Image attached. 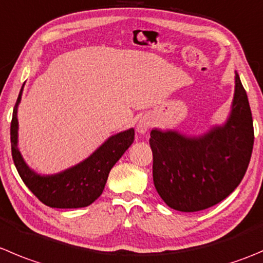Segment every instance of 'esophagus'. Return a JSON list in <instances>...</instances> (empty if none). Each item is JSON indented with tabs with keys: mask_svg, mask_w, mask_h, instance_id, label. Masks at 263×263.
Returning <instances> with one entry per match:
<instances>
[{
	"mask_svg": "<svg viewBox=\"0 0 263 263\" xmlns=\"http://www.w3.org/2000/svg\"><path fill=\"white\" fill-rule=\"evenodd\" d=\"M150 126H152V121H150L149 117H142V118H140L139 122H137L136 131L139 132V134L145 135L149 131Z\"/></svg>",
	"mask_w": 263,
	"mask_h": 263,
	"instance_id": "34e87169",
	"label": "esophagus"
}]
</instances>
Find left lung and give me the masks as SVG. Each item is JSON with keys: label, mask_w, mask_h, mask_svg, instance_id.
<instances>
[{"label": "left lung", "mask_w": 263, "mask_h": 263, "mask_svg": "<svg viewBox=\"0 0 263 263\" xmlns=\"http://www.w3.org/2000/svg\"><path fill=\"white\" fill-rule=\"evenodd\" d=\"M253 141L248 96L235 72L233 103L225 122L200 135L152 129L153 181L158 194L168 207L180 212L216 205L243 180Z\"/></svg>", "instance_id": "left-lung-1"}]
</instances>
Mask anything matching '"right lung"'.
<instances>
[{"mask_svg":"<svg viewBox=\"0 0 263 263\" xmlns=\"http://www.w3.org/2000/svg\"><path fill=\"white\" fill-rule=\"evenodd\" d=\"M23 85L12 113L11 153L15 167L27 187L43 204L51 208H82L92 204L103 194L113 165L121 159L135 140V129L128 128L109 137L82 162L52 175H41L27 164L20 153L17 108L22 101Z\"/></svg>","mask_w":263,"mask_h":263,"instance_id":"right-lung-1","label":"right lung"}]
</instances>
